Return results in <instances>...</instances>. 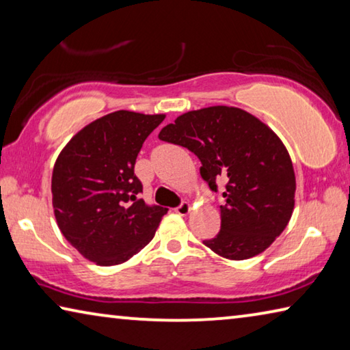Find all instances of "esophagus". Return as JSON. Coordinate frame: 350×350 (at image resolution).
I'll use <instances>...</instances> for the list:
<instances>
[{
	"label": "esophagus",
	"instance_id": "obj_1",
	"mask_svg": "<svg viewBox=\"0 0 350 350\" xmlns=\"http://www.w3.org/2000/svg\"><path fill=\"white\" fill-rule=\"evenodd\" d=\"M189 211H191V205H189V202H185V200L176 206V213L180 216H187Z\"/></svg>",
	"mask_w": 350,
	"mask_h": 350
}]
</instances>
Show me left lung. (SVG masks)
I'll use <instances>...</instances> for the list:
<instances>
[{
    "label": "left lung",
    "mask_w": 350,
    "mask_h": 350,
    "mask_svg": "<svg viewBox=\"0 0 350 350\" xmlns=\"http://www.w3.org/2000/svg\"><path fill=\"white\" fill-rule=\"evenodd\" d=\"M159 139L196 154L211 191L225 182L221 230L204 241L219 256H256L287 227L295 205L293 165L259 118L233 106H210L179 116Z\"/></svg>",
    "instance_id": "1"
}]
</instances>
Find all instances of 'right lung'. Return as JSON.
Returning a JSON list of instances; mask_svg holds the SVG:
<instances>
[{"label": "right lung", "mask_w": 350, "mask_h": 350, "mask_svg": "<svg viewBox=\"0 0 350 350\" xmlns=\"http://www.w3.org/2000/svg\"><path fill=\"white\" fill-rule=\"evenodd\" d=\"M163 114L116 111L77 133L52 173V204L62 233L98 265L122 264L150 241L168 208L140 199L134 174L142 145Z\"/></svg>", "instance_id": "add662e5"}]
</instances>
